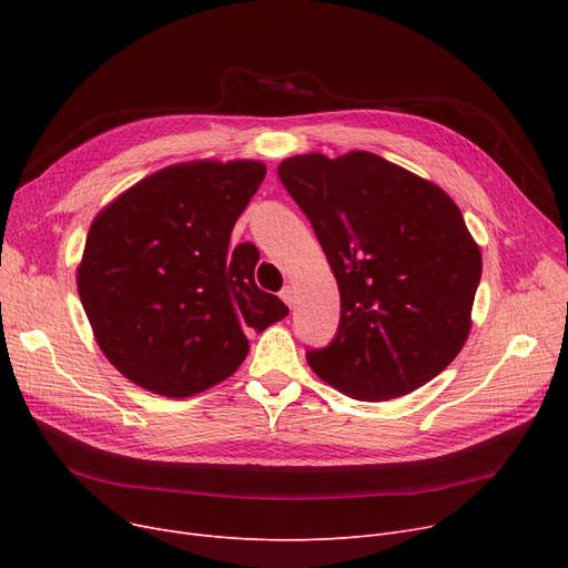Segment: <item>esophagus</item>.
<instances>
[{
	"instance_id": "obj_1",
	"label": "esophagus",
	"mask_w": 568,
	"mask_h": 568,
	"mask_svg": "<svg viewBox=\"0 0 568 568\" xmlns=\"http://www.w3.org/2000/svg\"><path fill=\"white\" fill-rule=\"evenodd\" d=\"M281 300H283L290 308L294 306V302H296V292H294V287H292V285L283 287V292H281Z\"/></svg>"
}]
</instances>
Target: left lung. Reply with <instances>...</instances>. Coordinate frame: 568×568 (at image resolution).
I'll return each mask as SVG.
<instances>
[{"instance_id":"left-lung-1","label":"left lung","mask_w":568,"mask_h":568,"mask_svg":"<svg viewBox=\"0 0 568 568\" xmlns=\"http://www.w3.org/2000/svg\"><path fill=\"white\" fill-rule=\"evenodd\" d=\"M278 176L313 223L341 292L334 343L313 373L356 400H392L439 375L471 329L481 248L458 204L396 163L290 156Z\"/></svg>"}]
</instances>
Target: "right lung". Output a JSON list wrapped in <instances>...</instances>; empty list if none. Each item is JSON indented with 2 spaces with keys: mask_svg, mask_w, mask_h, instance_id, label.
Instances as JSON below:
<instances>
[{
  "mask_svg": "<svg viewBox=\"0 0 568 568\" xmlns=\"http://www.w3.org/2000/svg\"><path fill=\"white\" fill-rule=\"evenodd\" d=\"M260 161L197 159L140 179L89 227L78 294L105 359L142 389L189 398L227 379L246 332L290 311L255 285L260 253L230 234L260 189Z\"/></svg>",
  "mask_w": 568,
  "mask_h": 568,
  "instance_id": "1",
  "label": "right lung"
}]
</instances>
